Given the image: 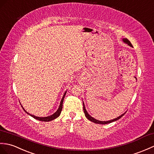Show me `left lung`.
<instances>
[{
	"instance_id": "8db88e82",
	"label": "left lung",
	"mask_w": 154,
	"mask_h": 154,
	"mask_svg": "<svg viewBox=\"0 0 154 154\" xmlns=\"http://www.w3.org/2000/svg\"><path fill=\"white\" fill-rule=\"evenodd\" d=\"M122 41H123V42H125V44L128 45V46H130L131 47H133V45H131V42H130L129 41H128L127 38H123V39H122ZM83 110H84V113H85V117H87L88 120H90L91 121H92V122H93V123H96V124H102V125H105V124H108V123H112V122H113V121H117V120H118V119H119L120 118H121V117H123V116H124V114L126 113V112H125V113H124L123 114H121V115L120 116L117 117V118H116V119H112V120H109V121H99V120L96 119L95 118L92 117L91 116L89 115L88 113L87 112V109H86V108H85V103H84V102H83Z\"/></svg>"
}]
</instances>
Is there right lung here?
<instances>
[{
	"instance_id": "right-lung-1",
	"label": "right lung",
	"mask_w": 154,
	"mask_h": 154,
	"mask_svg": "<svg viewBox=\"0 0 154 154\" xmlns=\"http://www.w3.org/2000/svg\"><path fill=\"white\" fill-rule=\"evenodd\" d=\"M66 92H67V91H66L65 93L63 94V97H62V100H61V101H60V103L59 108H58V109H57L56 112L54 113H53L52 115L47 116V117H37V116H34V115H31V114H30L29 113H28L27 112H26V110H25V109L23 108V107L22 106H21V107H22V108L23 109V110L25 111V112L27 113L28 114V115H29V116H31L32 117H33L34 119H37V120H38V121H51L54 120V119H56L57 117H58L60 116V113H61V112H62V110L63 102V99H64V97H65Z\"/></svg>"
}]
</instances>
